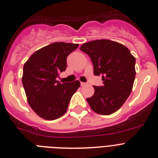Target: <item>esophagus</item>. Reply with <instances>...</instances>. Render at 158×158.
<instances>
[{"label":"esophagus","instance_id":"obj_1","mask_svg":"<svg viewBox=\"0 0 158 158\" xmlns=\"http://www.w3.org/2000/svg\"><path fill=\"white\" fill-rule=\"evenodd\" d=\"M80 84H81V85H82V86H85V85H87L86 82H81Z\"/></svg>","mask_w":158,"mask_h":158}]
</instances>
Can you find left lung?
<instances>
[{
	"instance_id": "8db88e82",
	"label": "left lung",
	"mask_w": 158,
	"mask_h": 158,
	"mask_svg": "<svg viewBox=\"0 0 158 158\" xmlns=\"http://www.w3.org/2000/svg\"><path fill=\"white\" fill-rule=\"evenodd\" d=\"M80 50L90 57L95 76H102L103 85H94L95 93L86 100L94 112L110 115L123 106L132 91L136 59L123 45L108 39L83 44Z\"/></svg>"
}]
</instances>
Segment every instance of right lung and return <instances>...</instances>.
Instances as JSON below:
<instances>
[{
    "label": "right lung",
    "mask_w": 158,
    "mask_h": 158,
    "mask_svg": "<svg viewBox=\"0 0 158 158\" xmlns=\"http://www.w3.org/2000/svg\"><path fill=\"white\" fill-rule=\"evenodd\" d=\"M79 44L55 42L31 56L23 68L22 83L27 102L40 117L53 120L66 112L80 82L60 83L56 80L66 69L69 55Z\"/></svg>",
    "instance_id": "1"
}]
</instances>
